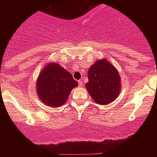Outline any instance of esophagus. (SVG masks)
Listing matches in <instances>:
<instances>
[{
	"mask_svg": "<svg viewBox=\"0 0 157 157\" xmlns=\"http://www.w3.org/2000/svg\"><path fill=\"white\" fill-rule=\"evenodd\" d=\"M78 86H79L80 87L83 86V82H82V80H78Z\"/></svg>",
	"mask_w": 157,
	"mask_h": 157,
	"instance_id": "1",
	"label": "esophagus"
}]
</instances>
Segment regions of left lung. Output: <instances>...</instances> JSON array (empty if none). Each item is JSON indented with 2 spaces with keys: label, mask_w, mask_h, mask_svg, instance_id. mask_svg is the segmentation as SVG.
<instances>
[{
  "label": "left lung",
  "mask_w": 157,
  "mask_h": 157,
  "mask_svg": "<svg viewBox=\"0 0 157 157\" xmlns=\"http://www.w3.org/2000/svg\"><path fill=\"white\" fill-rule=\"evenodd\" d=\"M86 88L97 104L108 105L120 93L121 80L118 71L107 59L98 60L90 67Z\"/></svg>",
  "instance_id": "left-lung-1"
}]
</instances>
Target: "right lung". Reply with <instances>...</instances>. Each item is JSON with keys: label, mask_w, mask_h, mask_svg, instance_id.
I'll return each instance as SVG.
<instances>
[{"label": "right lung", "mask_w": 157, "mask_h": 157, "mask_svg": "<svg viewBox=\"0 0 157 157\" xmlns=\"http://www.w3.org/2000/svg\"><path fill=\"white\" fill-rule=\"evenodd\" d=\"M36 86L37 96L43 103L50 107H59L66 103L78 82L60 65L48 63L40 73Z\"/></svg>", "instance_id": "add662e5"}]
</instances>
